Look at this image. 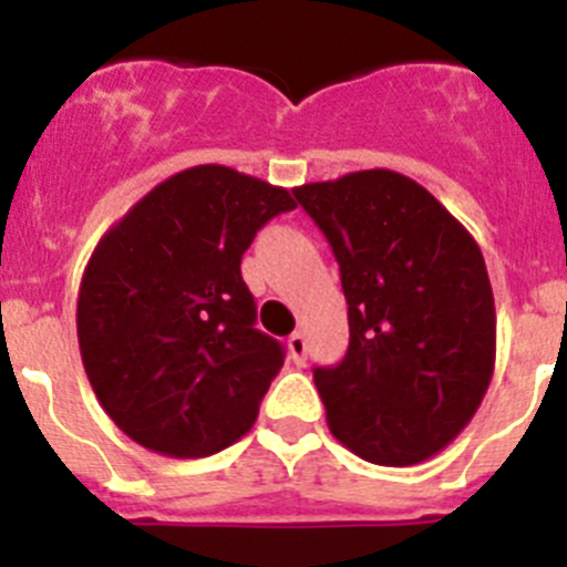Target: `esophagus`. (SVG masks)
Returning <instances> with one entry per match:
<instances>
[{"label":"esophagus","instance_id":"34e87169","mask_svg":"<svg viewBox=\"0 0 567 567\" xmlns=\"http://www.w3.org/2000/svg\"><path fill=\"white\" fill-rule=\"evenodd\" d=\"M289 354H292L295 363H303L307 360V352H309V343H307V334L303 332H295L292 338H289Z\"/></svg>","mask_w":567,"mask_h":567}]
</instances>
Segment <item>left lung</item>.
Instances as JSON below:
<instances>
[{
    "label": "left lung",
    "mask_w": 567,
    "mask_h": 567,
    "mask_svg": "<svg viewBox=\"0 0 567 567\" xmlns=\"http://www.w3.org/2000/svg\"><path fill=\"white\" fill-rule=\"evenodd\" d=\"M332 244L349 352L315 369L329 432L374 465H417L488 392L497 312L477 240L409 175L360 169L295 187Z\"/></svg>",
    "instance_id": "left-lung-1"
}]
</instances>
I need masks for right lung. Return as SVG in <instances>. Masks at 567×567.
I'll list each match as a JSON object with an SVG mask.
<instances>
[{
    "mask_svg": "<svg viewBox=\"0 0 567 567\" xmlns=\"http://www.w3.org/2000/svg\"><path fill=\"white\" fill-rule=\"evenodd\" d=\"M287 209V187L198 164L155 184L99 238L79 287V352L130 440L195 460L252 429L284 349L255 329L240 255Z\"/></svg>",
    "mask_w": 567,
    "mask_h": 567,
    "instance_id": "right-lung-1",
    "label": "right lung"
}]
</instances>
